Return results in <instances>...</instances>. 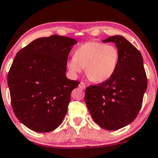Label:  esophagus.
Listing matches in <instances>:
<instances>
[{"mask_svg": "<svg viewBox=\"0 0 158 158\" xmlns=\"http://www.w3.org/2000/svg\"><path fill=\"white\" fill-rule=\"evenodd\" d=\"M79 87L81 89H86V85H85V84L83 83V82H81V83L79 84Z\"/></svg>", "mask_w": 158, "mask_h": 158, "instance_id": "esophagus-1", "label": "esophagus"}]
</instances>
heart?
<instances>
[{
	"instance_id": "heart-1",
	"label": "heart",
	"mask_w": 158,
	"mask_h": 158,
	"mask_svg": "<svg viewBox=\"0 0 158 158\" xmlns=\"http://www.w3.org/2000/svg\"><path fill=\"white\" fill-rule=\"evenodd\" d=\"M120 53L116 47L101 42L90 41L82 44L74 51V57L67 61L70 72L77 76L86 68L90 81L101 83L107 81L116 72Z\"/></svg>"
}]
</instances>
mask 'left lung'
Segmentation results:
<instances>
[{"instance_id":"1","label":"left lung","mask_w":158,"mask_h":158,"mask_svg":"<svg viewBox=\"0 0 158 158\" xmlns=\"http://www.w3.org/2000/svg\"><path fill=\"white\" fill-rule=\"evenodd\" d=\"M103 42L116 44L118 64L109 79L87 87L85 103L96 123L106 130L116 131L137 117L147 89V77L140 51L125 37L115 35Z\"/></svg>"}]
</instances>
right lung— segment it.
Segmentation results:
<instances>
[{
    "instance_id": "1",
    "label": "right lung",
    "mask_w": 158,
    "mask_h": 158,
    "mask_svg": "<svg viewBox=\"0 0 158 158\" xmlns=\"http://www.w3.org/2000/svg\"><path fill=\"white\" fill-rule=\"evenodd\" d=\"M77 41L52 35L20 49L8 75L14 114L35 132L56 129L67 114L72 90L80 82L66 77L68 55Z\"/></svg>"
}]
</instances>
